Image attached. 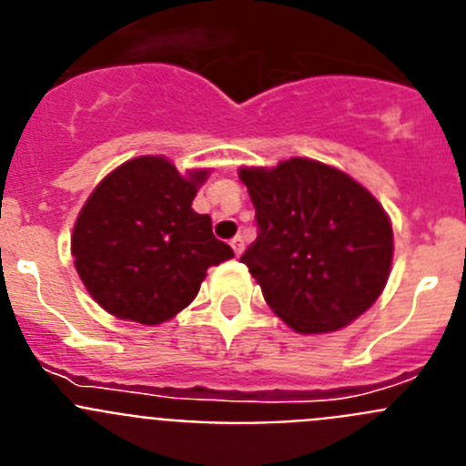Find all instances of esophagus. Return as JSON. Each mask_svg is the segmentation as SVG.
<instances>
[{"instance_id":"1","label":"esophagus","mask_w":466,"mask_h":466,"mask_svg":"<svg viewBox=\"0 0 466 466\" xmlns=\"http://www.w3.org/2000/svg\"><path fill=\"white\" fill-rule=\"evenodd\" d=\"M230 247H233V252H236V257H240V254L245 252V238L236 236V238H233V240H230Z\"/></svg>"}]
</instances>
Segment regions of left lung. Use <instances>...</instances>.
<instances>
[{
	"label": "left lung",
	"instance_id": "8db88e82",
	"mask_svg": "<svg viewBox=\"0 0 466 466\" xmlns=\"http://www.w3.org/2000/svg\"><path fill=\"white\" fill-rule=\"evenodd\" d=\"M257 240L240 261L299 333L345 327L376 303L392 266L385 209L345 172L308 158L242 167Z\"/></svg>",
	"mask_w": 466,
	"mask_h": 466
}]
</instances>
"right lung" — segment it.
<instances>
[{
	"label": "right lung",
	"instance_id": "1",
	"mask_svg": "<svg viewBox=\"0 0 466 466\" xmlns=\"http://www.w3.org/2000/svg\"><path fill=\"white\" fill-rule=\"evenodd\" d=\"M208 170L182 177L170 160L123 163L90 193L72 236L76 273L106 312L160 324L196 299L209 266L233 257L191 203Z\"/></svg>",
	"mask_w": 466,
	"mask_h": 466
}]
</instances>
